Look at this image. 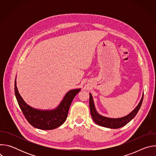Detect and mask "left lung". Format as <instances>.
Returning <instances> with one entry per match:
<instances>
[{
  "label": "left lung",
  "mask_w": 156,
  "mask_h": 156,
  "mask_svg": "<svg viewBox=\"0 0 156 156\" xmlns=\"http://www.w3.org/2000/svg\"><path fill=\"white\" fill-rule=\"evenodd\" d=\"M143 96L144 94H143L142 98L140 103L137 105V107L133 110L129 114L122 118L112 119V118H107V117L102 116L98 113V112L95 108L94 104L93 99V96L90 93V108L91 117L93 120L94 121V122L100 126H104L106 128H114V129L121 128L125 126V125H126L128 123H129L133 118L136 116V115L137 114L141 106L143 100Z\"/></svg>",
  "instance_id": "left-lung-1"
}]
</instances>
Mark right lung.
Instances as JSON below:
<instances>
[{
	"mask_svg": "<svg viewBox=\"0 0 156 156\" xmlns=\"http://www.w3.org/2000/svg\"><path fill=\"white\" fill-rule=\"evenodd\" d=\"M81 89L70 90L66 93L58 106L51 110H41L28 105L20 95L15 80V93L18 105L27 121L33 126L43 130L58 128L66 120L71 103Z\"/></svg>",
	"mask_w": 156,
	"mask_h": 156,
	"instance_id": "obj_1",
	"label": "right lung"
}]
</instances>
